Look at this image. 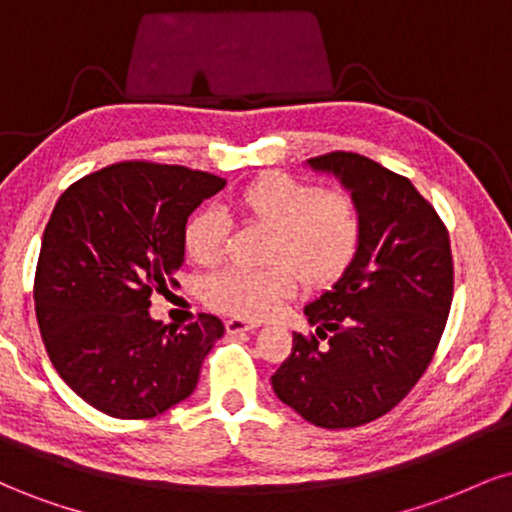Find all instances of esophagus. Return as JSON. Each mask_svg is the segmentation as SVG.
<instances>
[{
    "label": "esophagus",
    "mask_w": 512,
    "mask_h": 512,
    "mask_svg": "<svg viewBox=\"0 0 512 512\" xmlns=\"http://www.w3.org/2000/svg\"><path fill=\"white\" fill-rule=\"evenodd\" d=\"M260 327V322H252V320H240V317H231L226 320V332L228 334H240V332H252Z\"/></svg>",
    "instance_id": "34e87169"
}]
</instances>
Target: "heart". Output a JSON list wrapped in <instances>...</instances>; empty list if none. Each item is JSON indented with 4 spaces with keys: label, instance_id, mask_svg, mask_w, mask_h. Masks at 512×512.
<instances>
[{
    "label": "heart",
    "instance_id": "heart-1",
    "mask_svg": "<svg viewBox=\"0 0 512 512\" xmlns=\"http://www.w3.org/2000/svg\"><path fill=\"white\" fill-rule=\"evenodd\" d=\"M236 209L267 231L260 269H226L209 276L202 298L211 310L240 320H264L298 291H325L354 267L366 233L358 199L344 190H322L286 173H264L236 197ZM226 219L197 211L182 228V248L197 267H216L226 252Z\"/></svg>",
    "mask_w": 512,
    "mask_h": 512
}]
</instances>
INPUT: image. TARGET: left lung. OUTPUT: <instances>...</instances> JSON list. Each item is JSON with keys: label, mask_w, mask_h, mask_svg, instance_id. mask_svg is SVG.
<instances>
[{"label": "left lung", "mask_w": 512, "mask_h": 512, "mask_svg": "<svg viewBox=\"0 0 512 512\" xmlns=\"http://www.w3.org/2000/svg\"><path fill=\"white\" fill-rule=\"evenodd\" d=\"M358 199L366 233L354 267L305 305L276 397L320 428H356L395 409L433 361L450 315V236L404 175L351 151L310 158Z\"/></svg>", "instance_id": "left-lung-1"}]
</instances>
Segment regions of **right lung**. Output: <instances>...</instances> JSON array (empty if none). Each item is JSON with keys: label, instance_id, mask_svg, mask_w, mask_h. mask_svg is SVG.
<instances>
[{"label": "right lung", "instance_id": "add662e5", "mask_svg": "<svg viewBox=\"0 0 512 512\" xmlns=\"http://www.w3.org/2000/svg\"><path fill=\"white\" fill-rule=\"evenodd\" d=\"M219 175L122 161L84 175L57 199L35 267V317L60 378L115 419H154L195 392L223 337L199 313L182 330L151 320V293L178 286L182 228Z\"/></svg>", "mask_w": 512, "mask_h": 512}]
</instances>
